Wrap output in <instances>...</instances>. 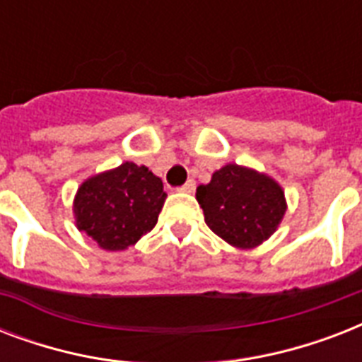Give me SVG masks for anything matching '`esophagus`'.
Listing matches in <instances>:
<instances>
[{"label":"esophagus","instance_id":"34e87169","mask_svg":"<svg viewBox=\"0 0 362 362\" xmlns=\"http://www.w3.org/2000/svg\"><path fill=\"white\" fill-rule=\"evenodd\" d=\"M178 192H182V193H193V192H195V182L187 180L186 184H184V186L178 187Z\"/></svg>","mask_w":362,"mask_h":362}]
</instances>
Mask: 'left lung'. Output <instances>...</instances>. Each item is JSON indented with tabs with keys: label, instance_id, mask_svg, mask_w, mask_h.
Masks as SVG:
<instances>
[{
	"label": "left lung",
	"instance_id": "1",
	"mask_svg": "<svg viewBox=\"0 0 362 362\" xmlns=\"http://www.w3.org/2000/svg\"><path fill=\"white\" fill-rule=\"evenodd\" d=\"M212 231L237 247H255L276 231L286 214L281 187L267 175L240 165L216 170L195 193Z\"/></svg>",
	"mask_w": 362,
	"mask_h": 362
}]
</instances>
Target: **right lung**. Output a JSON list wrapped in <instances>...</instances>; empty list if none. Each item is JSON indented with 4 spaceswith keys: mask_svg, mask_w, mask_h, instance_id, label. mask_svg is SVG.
<instances>
[{
    "mask_svg": "<svg viewBox=\"0 0 362 362\" xmlns=\"http://www.w3.org/2000/svg\"><path fill=\"white\" fill-rule=\"evenodd\" d=\"M167 193L161 178L144 165L125 161L78 187L76 227L103 250L120 252L133 246L158 223Z\"/></svg>",
    "mask_w": 362,
    "mask_h": 362,
    "instance_id": "right-lung-1",
    "label": "right lung"
}]
</instances>
